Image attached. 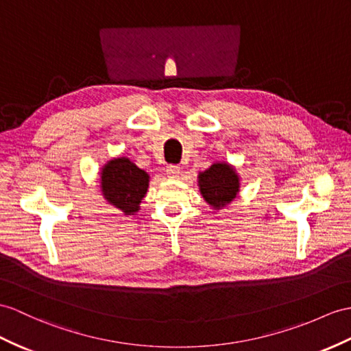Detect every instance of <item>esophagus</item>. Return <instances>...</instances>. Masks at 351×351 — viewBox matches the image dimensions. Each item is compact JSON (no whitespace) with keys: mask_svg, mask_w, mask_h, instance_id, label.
Instances as JSON below:
<instances>
[{"mask_svg":"<svg viewBox=\"0 0 351 351\" xmlns=\"http://www.w3.org/2000/svg\"><path fill=\"white\" fill-rule=\"evenodd\" d=\"M165 173H167V176H168L169 178H176V177H178V174H180V167H177V165H168L167 169H165Z\"/></svg>","mask_w":351,"mask_h":351,"instance_id":"esophagus-1","label":"esophagus"}]
</instances>
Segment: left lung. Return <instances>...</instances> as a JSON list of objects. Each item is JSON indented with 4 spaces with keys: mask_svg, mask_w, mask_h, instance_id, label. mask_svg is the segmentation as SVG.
<instances>
[{
    "mask_svg": "<svg viewBox=\"0 0 351 351\" xmlns=\"http://www.w3.org/2000/svg\"><path fill=\"white\" fill-rule=\"evenodd\" d=\"M198 187L204 201L213 210H221L238 198L241 191V177L234 165L216 160L198 174Z\"/></svg>",
    "mask_w": 351,
    "mask_h": 351,
    "instance_id": "left-lung-1",
    "label": "left lung"
}]
</instances>
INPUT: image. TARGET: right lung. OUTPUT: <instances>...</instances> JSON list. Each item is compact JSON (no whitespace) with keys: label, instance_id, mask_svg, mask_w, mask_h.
I'll return each mask as SVG.
<instances>
[{"label":"right lung","instance_id":"1","mask_svg":"<svg viewBox=\"0 0 351 351\" xmlns=\"http://www.w3.org/2000/svg\"><path fill=\"white\" fill-rule=\"evenodd\" d=\"M150 176L126 156L111 158L99 171L102 198L123 216H134L147 193Z\"/></svg>","mask_w":351,"mask_h":351}]
</instances>
